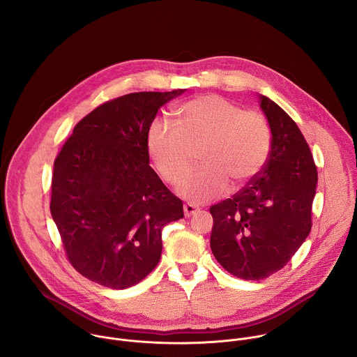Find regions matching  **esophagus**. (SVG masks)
Listing matches in <instances>:
<instances>
[{
	"label": "esophagus",
	"mask_w": 357,
	"mask_h": 357,
	"mask_svg": "<svg viewBox=\"0 0 357 357\" xmlns=\"http://www.w3.org/2000/svg\"><path fill=\"white\" fill-rule=\"evenodd\" d=\"M198 211H199V207H197L195 204H184V214H185V217H191V215L197 214Z\"/></svg>",
	"instance_id": "esophagus-1"
}]
</instances>
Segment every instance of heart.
Masks as SVG:
<instances>
[{
  "label": "heart",
  "mask_w": 357,
  "mask_h": 357,
  "mask_svg": "<svg viewBox=\"0 0 357 357\" xmlns=\"http://www.w3.org/2000/svg\"><path fill=\"white\" fill-rule=\"evenodd\" d=\"M178 125L155 119L147 137L159 174L170 184L189 169L197 148L204 166L186 176L177 190L192 204L210 201L229 187H239L264 167L271 151V132L262 115L243 111L221 96L206 95L181 104Z\"/></svg>",
  "instance_id": "1"
}]
</instances>
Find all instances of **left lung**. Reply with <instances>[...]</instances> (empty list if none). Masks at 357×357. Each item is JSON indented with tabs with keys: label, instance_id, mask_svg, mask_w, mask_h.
<instances>
[{
	"label": "left lung",
	"instance_id": "8db88e82",
	"mask_svg": "<svg viewBox=\"0 0 357 357\" xmlns=\"http://www.w3.org/2000/svg\"><path fill=\"white\" fill-rule=\"evenodd\" d=\"M258 98L272 133L266 165L232 198L210 207L211 252L224 269L245 280L278 272L305 242L317 184L297 123L276 102Z\"/></svg>",
	"mask_w": 357,
	"mask_h": 357
}]
</instances>
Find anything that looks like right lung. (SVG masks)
Returning <instances> with one entry per match:
<instances>
[{"instance_id":"obj_1","label":"right lung","mask_w":357,"mask_h":357,"mask_svg":"<svg viewBox=\"0 0 357 357\" xmlns=\"http://www.w3.org/2000/svg\"><path fill=\"white\" fill-rule=\"evenodd\" d=\"M137 92L102 102L74 128L53 163L51 214L70 264L86 279L128 289L158 265L162 228L183 202L150 166L158 109L184 93Z\"/></svg>"}]
</instances>
